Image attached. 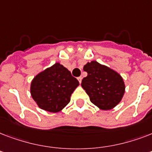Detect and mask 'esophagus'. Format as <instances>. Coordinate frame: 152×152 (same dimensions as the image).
<instances>
[{"label": "esophagus", "instance_id": "esophagus-1", "mask_svg": "<svg viewBox=\"0 0 152 152\" xmlns=\"http://www.w3.org/2000/svg\"><path fill=\"white\" fill-rule=\"evenodd\" d=\"M77 80H79L80 83L81 82H82V77H81V76H79L78 78H77Z\"/></svg>", "mask_w": 152, "mask_h": 152}]
</instances>
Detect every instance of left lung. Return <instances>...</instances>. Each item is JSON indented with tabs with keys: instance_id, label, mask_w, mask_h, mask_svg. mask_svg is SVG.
<instances>
[{
	"instance_id": "8db88e82",
	"label": "left lung",
	"mask_w": 152,
	"mask_h": 152,
	"mask_svg": "<svg viewBox=\"0 0 152 152\" xmlns=\"http://www.w3.org/2000/svg\"><path fill=\"white\" fill-rule=\"evenodd\" d=\"M83 71L88 76L83 79L81 86L94 105L100 110H109L121 101L125 85L118 72L95 61L88 62Z\"/></svg>"
}]
</instances>
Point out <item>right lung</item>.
I'll use <instances>...</instances> for the list:
<instances>
[{"instance_id":"add662e5","label":"right lung","mask_w":152,"mask_h":152,"mask_svg":"<svg viewBox=\"0 0 152 152\" xmlns=\"http://www.w3.org/2000/svg\"><path fill=\"white\" fill-rule=\"evenodd\" d=\"M79 81L60 63H55L39 74L31 83V95L39 108L58 113L70 102Z\"/></svg>"}]
</instances>
